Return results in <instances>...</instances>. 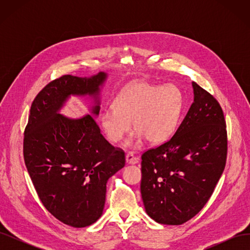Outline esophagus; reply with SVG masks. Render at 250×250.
<instances>
[{
    "mask_svg": "<svg viewBox=\"0 0 250 250\" xmlns=\"http://www.w3.org/2000/svg\"><path fill=\"white\" fill-rule=\"evenodd\" d=\"M140 162V160H139V157H137L135 156L134 154H133V152H127L126 153V163L127 164H131V165H134V164H138Z\"/></svg>",
    "mask_w": 250,
    "mask_h": 250,
    "instance_id": "1",
    "label": "esophagus"
}]
</instances>
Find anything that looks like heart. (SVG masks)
Here are the masks:
<instances>
[{"label":"heart","mask_w":250,"mask_h":250,"mask_svg":"<svg viewBox=\"0 0 250 250\" xmlns=\"http://www.w3.org/2000/svg\"><path fill=\"white\" fill-rule=\"evenodd\" d=\"M181 108L183 95L177 86L137 81L121 90L113 105L101 112L99 121L111 143L123 139L132 121L135 132L130 143L144 137L149 143L158 144L168 140L175 130Z\"/></svg>","instance_id":"obj_1"}]
</instances>
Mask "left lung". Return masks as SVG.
<instances>
[{
    "instance_id": "1",
    "label": "left lung",
    "mask_w": 250,
    "mask_h": 250,
    "mask_svg": "<svg viewBox=\"0 0 250 250\" xmlns=\"http://www.w3.org/2000/svg\"><path fill=\"white\" fill-rule=\"evenodd\" d=\"M194 102L173 137L142 154L141 194L154 221L179 225L206 206L228 156L220 104L196 82Z\"/></svg>"
}]
</instances>
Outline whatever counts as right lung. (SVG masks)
I'll return each mask as SVG.
<instances>
[{
	"mask_svg": "<svg viewBox=\"0 0 250 250\" xmlns=\"http://www.w3.org/2000/svg\"><path fill=\"white\" fill-rule=\"evenodd\" d=\"M106 74L63 75L52 80L31 104L24 132V161L35 191L60 222L85 228L102 215L110 176L125 166V152L104 139L93 116L59 115L70 95L97 97ZM99 102L92 113H99Z\"/></svg>",
	"mask_w": 250,
	"mask_h": 250,
	"instance_id": "add662e5",
	"label": "right lung"
}]
</instances>
